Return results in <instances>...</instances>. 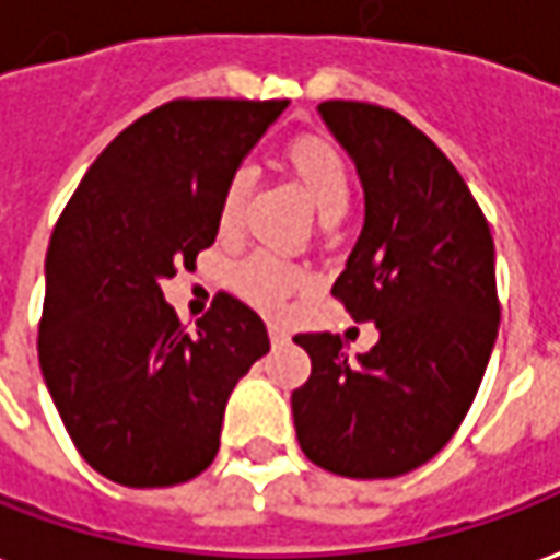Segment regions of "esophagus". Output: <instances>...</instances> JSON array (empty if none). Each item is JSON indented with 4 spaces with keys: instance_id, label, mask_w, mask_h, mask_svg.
I'll use <instances>...</instances> for the list:
<instances>
[{
    "instance_id": "obj_1",
    "label": "esophagus",
    "mask_w": 560,
    "mask_h": 560,
    "mask_svg": "<svg viewBox=\"0 0 560 560\" xmlns=\"http://www.w3.org/2000/svg\"><path fill=\"white\" fill-rule=\"evenodd\" d=\"M267 330L269 339H272V346H284V342H288V330L279 327V324H267Z\"/></svg>"
}]
</instances>
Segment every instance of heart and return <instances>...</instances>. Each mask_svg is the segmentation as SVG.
I'll use <instances>...</instances> for the list:
<instances>
[{"label":"heart","mask_w":560,"mask_h":560,"mask_svg":"<svg viewBox=\"0 0 560 560\" xmlns=\"http://www.w3.org/2000/svg\"><path fill=\"white\" fill-rule=\"evenodd\" d=\"M284 163L324 221H336L346 214L348 199H351V175L334 144L320 136H300L284 148ZM245 197H248V175L233 172L218 199V233L221 236L240 233ZM230 281L242 300L276 315L288 306L291 293L300 291L306 279L300 269L272 254H252L233 267Z\"/></svg>","instance_id":"b5f03b06"}]
</instances>
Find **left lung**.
Wrapping results in <instances>:
<instances>
[{
    "instance_id": "obj_1",
    "label": "left lung",
    "mask_w": 560,
    "mask_h": 560,
    "mask_svg": "<svg viewBox=\"0 0 560 560\" xmlns=\"http://www.w3.org/2000/svg\"><path fill=\"white\" fill-rule=\"evenodd\" d=\"M318 112L366 206L334 296L378 342L348 361L339 336H293L312 358L293 428L324 470L394 479L455 436L479 390L500 327L494 240L460 172L406 117L348 100Z\"/></svg>"
}]
</instances>
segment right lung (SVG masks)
<instances>
[{
  "label": "right lung",
  "instance_id": "add662e5",
  "mask_svg": "<svg viewBox=\"0 0 560 560\" xmlns=\"http://www.w3.org/2000/svg\"><path fill=\"white\" fill-rule=\"evenodd\" d=\"M288 100H172L117 136L62 209L45 260L38 363L72 443L127 488L206 470L230 390L269 351L230 293L185 330L160 281L218 236L226 178Z\"/></svg>",
  "mask_w": 560,
  "mask_h": 560
}]
</instances>
